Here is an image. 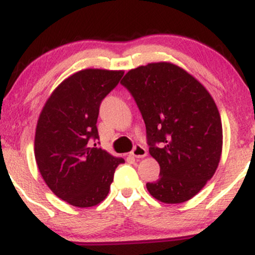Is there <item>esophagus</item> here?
<instances>
[{"mask_svg": "<svg viewBox=\"0 0 255 255\" xmlns=\"http://www.w3.org/2000/svg\"><path fill=\"white\" fill-rule=\"evenodd\" d=\"M130 154L135 158H144V157H146V154H147V151H146V148L144 147V146L135 145L134 146L133 150H131Z\"/></svg>", "mask_w": 255, "mask_h": 255, "instance_id": "1", "label": "esophagus"}]
</instances>
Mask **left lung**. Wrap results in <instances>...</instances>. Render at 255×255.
Returning a JSON list of instances; mask_svg holds the SVG:
<instances>
[{"label":"left lung","mask_w":255,"mask_h":255,"mask_svg":"<svg viewBox=\"0 0 255 255\" xmlns=\"http://www.w3.org/2000/svg\"><path fill=\"white\" fill-rule=\"evenodd\" d=\"M121 84L141 113L148 151L160 166L159 178L146 188L165 204L189 200L213 176L221 159L223 130L211 95L169 62L131 69Z\"/></svg>","instance_id":"1"}]
</instances>
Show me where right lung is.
Segmentation results:
<instances>
[{"label":"right lung","mask_w":255,"mask_h":255,"mask_svg":"<svg viewBox=\"0 0 255 255\" xmlns=\"http://www.w3.org/2000/svg\"><path fill=\"white\" fill-rule=\"evenodd\" d=\"M122 71L84 69L63 80L44 105L34 136V157L55 195L77 207L103 201L114 172L125 163L98 147L102 101L118 86Z\"/></svg>","instance_id":"add662e5"}]
</instances>
